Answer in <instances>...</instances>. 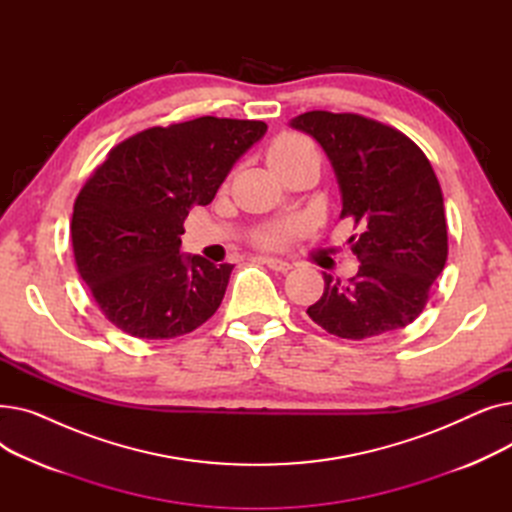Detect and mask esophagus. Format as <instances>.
Wrapping results in <instances>:
<instances>
[{"mask_svg":"<svg viewBox=\"0 0 512 512\" xmlns=\"http://www.w3.org/2000/svg\"><path fill=\"white\" fill-rule=\"evenodd\" d=\"M261 261H263L267 267H270V270H274V272H288L290 267H292L288 261L278 259V257H263Z\"/></svg>","mask_w":512,"mask_h":512,"instance_id":"obj_1","label":"esophagus"}]
</instances>
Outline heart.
Here are the masks:
<instances>
[{"mask_svg": "<svg viewBox=\"0 0 512 512\" xmlns=\"http://www.w3.org/2000/svg\"><path fill=\"white\" fill-rule=\"evenodd\" d=\"M309 147H311V143L307 139L299 137V134H284V137H280L270 147V151H267V159H270L272 166H276V164H280V161L299 155L301 151H305ZM294 230H297V226H294V224L272 226V228L259 232L255 236V240L259 242L261 247H282L284 242L294 234Z\"/></svg>", "mask_w": 512, "mask_h": 512, "instance_id": "obj_1", "label": "heart"}]
</instances>
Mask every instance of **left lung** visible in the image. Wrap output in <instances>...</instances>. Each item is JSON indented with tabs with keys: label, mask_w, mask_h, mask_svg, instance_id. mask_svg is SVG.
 I'll return each instance as SVG.
<instances>
[{
	"label": "left lung",
	"mask_w": 512,
	"mask_h": 512,
	"mask_svg": "<svg viewBox=\"0 0 512 512\" xmlns=\"http://www.w3.org/2000/svg\"><path fill=\"white\" fill-rule=\"evenodd\" d=\"M326 151L361 265L348 282L324 274L307 313L328 334L363 340L409 326L448 257L442 188L425 153L400 130L359 114L305 112L290 120Z\"/></svg>",
	"instance_id": "obj_1"
}]
</instances>
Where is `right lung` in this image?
I'll return each instance as SVG.
<instances>
[{
	"instance_id": "right-lung-1",
	"label": "right lung",
	"mask_w": 512,
	"mask_h": 512,
	"mask_svg": "<svg viewBox=\"0 0 512 512\" xmlns=\"http://www.w3.org/2000/svg\"><path fill=\"white\" fill-rule=\"evenodd\" d=\"M265 130L213 116L153 126L116 145L80 188L70 224L76 267L116 328L170 340L218 311L234 265L182 255V224Z\"/></svg>"
}]
</instances>
